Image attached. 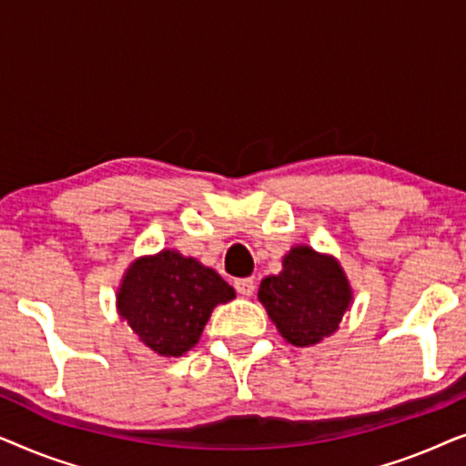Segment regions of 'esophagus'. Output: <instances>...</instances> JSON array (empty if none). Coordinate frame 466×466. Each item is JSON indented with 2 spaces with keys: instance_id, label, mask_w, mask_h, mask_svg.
Masks as SVG:
<instances>
[{
  "instance_id": "34e87169",
  "label": "esophagus",
  "mask_w": 466,
  "mask_h": 466,
  "mask_svg": "<svg viewBox=\"0 0 466 466\" xmlns=\"http://www.w3.org/2000/svg\"><path fill=\"white\" fill-rule=\"evenodd\" d=\"M254 289H257V284H254L252 278H241V279H235V290L239 292V295L244 297H252L254 295Z\"/></svg>"
}]
</instances>
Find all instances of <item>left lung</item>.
Here are the masks:
<instances>
[{
  "mask_svg": "<svg viewBox=\"0 0 466 466\" xmlns=\"http://www.w3.org/2000/svg\"><path fill=\"white\" fill-rule=\"evenodd\" d=\"M278 276L260 282L265 305L279 335L297 348L320 343L333 335L352 303V289L341 265L329 254L295 246L282 260Z\"/></svg>",
  "mask_w": 466,
  "mask_h": 466,
  "instance_id": "8db88e82",
  "label": "left lung"
}]
</instances>
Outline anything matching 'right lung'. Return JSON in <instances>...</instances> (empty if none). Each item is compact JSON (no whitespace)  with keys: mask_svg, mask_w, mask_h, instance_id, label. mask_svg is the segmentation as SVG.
Wrapping results in <instances>:
<instances>
[{"mask_svg":"<svg viewBox=\"0 0 466 466\" xmlns=\"http://www.w3.org/2000/svg\"><path fill=\"white\" fill-rule=\"evenodd\" d=\"M235 290L209 267L176 250L133 260L116 292L118 314L144 346L182 356L199 341L218 303Z\"/></svg>","mask_w":466,"mask_h":466,"instance_id":"right-lung-1","label":"right lung"}]
</instances>
